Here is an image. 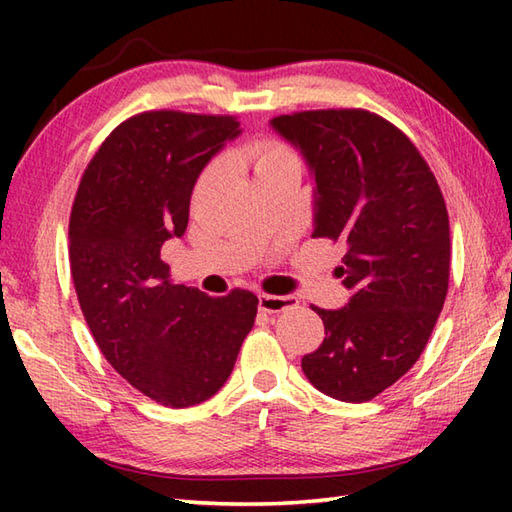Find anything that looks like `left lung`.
<instances>
[{"instance_id": "obj_1", "label": "left lung", "mask_w": 512, "mask_h": 512, "mask_svg": "<svg viewBox=\"0 0 512 512\" xmlns=\"http://www.w3.org/2000/svg\"><path fill=\"white\" fill-rule=\"evenodd\" d=\"M239 134L231 116L138 114L105 138L72 206L70 270L94 341L129 385L173 409L224 387L255 323L253 292L176 284L160 259L187 231L202 169Z\"/></svg>"}]
</instances>
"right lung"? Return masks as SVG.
I'll return each mask as SVG.
<instances>
[{"label":"right lung","instance_id":"right-lung-1","mask_svg":"<svg viewBox=\"0 0 512 512\" xmlns=\"http://www.w3.org/2000/svg\"><path fill=\"white\" fill-rule=\"evenodd\" d=\"M312 180V237L341 242L350 299L319 310L325 339L301 369L325 396L365 402L418 361L449 288V215L409 138L363 110L277 116Z\"/></svg>","mask_w":512,"mask_h":512}]
</instances>
